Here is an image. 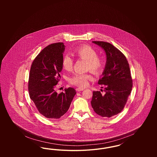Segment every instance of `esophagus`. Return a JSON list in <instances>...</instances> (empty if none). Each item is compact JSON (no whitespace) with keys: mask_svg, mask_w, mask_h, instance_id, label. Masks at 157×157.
Masks as SVG:
<instances>
[{"mask_svg":"<svg viewBox=\"0 0 157 157\" xmlns=\"http://www.w3.org/2000/svg\"><path fill=\"white\" fill-rule=\"evenodd\" d=\"M85 90L84 88H78L76 89L78 91H82V90Z\"/></svg>","mask_w":157,"mask_h":157,"instance_id":"esophagus-1","label":"esophagus"}]
</instances>
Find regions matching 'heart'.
<instances>
[{
    "label": "heart",
    "instance_id": "b5f03b06",
    "mask_svg": "<svg viewBox=\"0 0 157 157\" xmlns=\"http://www.w3.org/2000/svg\"><path fill=\"white\" fill-rule=\"evenodd\" d=\"M74 53L78 58L86 60V69H90L95 74H99L102 71L104 61L97 56V52L91 46H80L75 48ZM62 65L64 69L71 71L73 67L74 59L69 54H65L62 58ZM90 79H92V76L90 74L76 73L69 78V82L72 85L82 87L87 85L88 80Z\"/></svg>",
    "mask_w": 157,
    "mask_h": 157
}]
</instances>
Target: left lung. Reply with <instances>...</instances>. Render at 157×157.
Segmentation results:
<instances>
[{
    "mask_svg": "<svg viewBox=\"0 0 157 157\" xmlns=\"http://www.w3.org/2000/svg\"><path fill=\"white\" fill-rule=\"evenodd\" d=\"M92 43L104 51L106 61L98 82L104 86L105 94L94 91L90 103L99 115L111 118L122 111L131 94L132 80L129 66L124 55L111 44L100 41Z\"/></svg>",
    "mask_w": 157,
    "mask_h": 157,
    "instance_id": "8db88e82",
    "label": "left lung"
}]
</instances>
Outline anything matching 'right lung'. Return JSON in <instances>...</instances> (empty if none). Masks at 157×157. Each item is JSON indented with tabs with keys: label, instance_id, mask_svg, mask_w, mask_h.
Masks as SVG:
<instances>
[{
	"label": "right lung",
	"instance_id": "obj_1",
	"mask_svg": "<svg viewBox=\"0 0 157 157\" xmlns=\"http://www.w3.org/2000/svg\"><path fill=\"white\" fill-rule=\"evenodd\" d=\"M65 49L63 43L48 45L38 54L30 67L28 90L40 113L47 118L58 119L69 109L76 90L65 89L58 94L56 85L62 70V60Z\"/></svg>",
	"mask_w": 157,
	"mask_h": 157
}]
</instances>
